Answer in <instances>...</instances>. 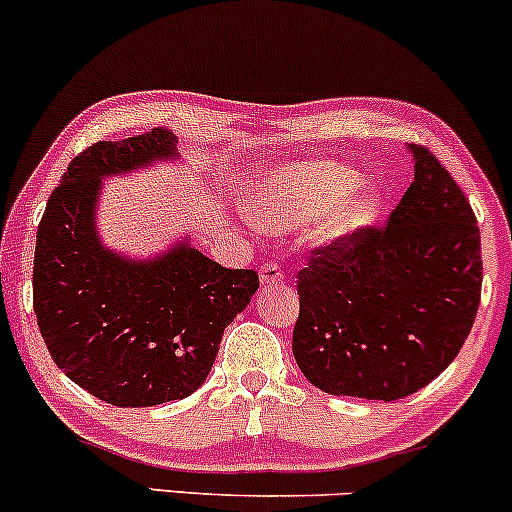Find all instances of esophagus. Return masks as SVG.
Wrapping results in <instances>:
<instances>
[{
	"instance_id": "1",
	"label": "esophagus",
	"mask_w": 512,
	"mask_h": 512,
	"mask_svg": "<svg viewBox=\"0 0 512 512\" xmlns=\"http://www.w3.org/2000/svg\"><path fill=\"white\" fill-rule=\"evenodd\" d=\"M260 281H262V286L284 284V269H281L276 262L262 264V269H260Z\"/></svg>"
}]
</instances>
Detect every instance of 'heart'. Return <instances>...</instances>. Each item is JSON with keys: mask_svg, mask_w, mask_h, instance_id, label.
Wrapping results in <instances>:
<instances>
[{"mask_svg": "<svg viewBox=\"0 0 512 512\" xmlns=\"http://www.w3.org/2000/svg\"><path fill=\"white\" fill-rule=\"evenodd\" d=\"M361 182L363 178L354 170L330 163H301L276 170L267 178L252 180L245 187L240 204L255 226L272 233L291 231L332 213L320 236L337 240L354 236L378 221L383 202L375 190L363 192L354 202L345 204L354 197Z\"/></svg>", "mask_w": 512, "mask_h": 512, "instance_id": "heart-1", "label": "heart"}]
</instances>
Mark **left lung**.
<instances>
[{
	"label": "left lung",
	"mask_w": 512,
	"mask_h": 512,
	"mask_svg": "<svg viewBox=\"0 0 512 512\" xmlns=\"http://www.w3.org/2000/svg\"><path fill=\"white\" fill-rule=\"evenodd\" d=\"M385 226L310 252L293 356L322 392L395 402L460 354L481 298L477 216L426 146Z\"/></svg>",
	"instance_id": "8db88e82"
}]
</instances>
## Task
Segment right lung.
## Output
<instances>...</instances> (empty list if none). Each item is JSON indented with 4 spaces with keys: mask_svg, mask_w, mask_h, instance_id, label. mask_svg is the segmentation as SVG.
I'll list each match as a JSON object with an SVG mask.
<instances>
[{
    "mask_svg": "<svg viewBox=\"0 0 512 512\" xmlns=\"http://www.w3.org/2000/svg\"><path fill=\"white\" fill-rule=\"evenodd\" d=\"M175 156L168 129L81 151L52 190L35 238L33 310L57 368L115 407H154L202 387L223 330L260 286L190 243L154 260L105 250L101 180Z\"/></svg>",
    "mask_w": 512,
    "mask_h": 512,
    "instance_id": "right-lung-1",
    "label": "right lung"
}]
</instances>
